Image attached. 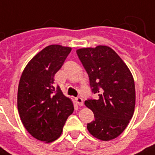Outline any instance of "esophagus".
<instances>
[{"label": "esophagus", "instance_id": "34e87169", "mask_svg": "<svg viewBox=\"0 0 155 155\" xmlns=\"http://www.w3.org/2000/svg\"><path fill=\"white\" fill-rule=\"evenodd\" d=\"M75 103L77 104L79 106H83L84 105V101L81 97H77V98H75Z\"/></svg>", "mask_w": 155, "mask_h": 155}]
</instances>
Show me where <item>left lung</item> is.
I'll use <instances>...</instances> for the list:
<instances>
[{
	"label": "left lung",
	"instance_id": "8db88e82",
	"mask_svg": "<svg viewBox=\"0 0 155 155\" xmlns=\"http://www.w3.org/2000/svg\"><path fill=\"white\" fill-rule=\"evenodd\" d=\"M77 55L87 71L97 100L85 101L95 120L87 125L96 138L110 141L127 127L135 108V85L132 73L111 47L80 48Z\"/></svg>",
	"mask_w": 155,
	"mask_h": 155
}]
</instances>
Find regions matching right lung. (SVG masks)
Wrapping results in <instances>:
<instances>
[{
	"mask_svg": "<svg viewBox=\"0 0 155 155\" xmlns=\"http://www.w3.org/2000/svg\"><path fill=\"white\" fill-rule=\"evenodd\" d=\"M71 51L68 47L50 45L25 66L18 90V109L28 133L50 143L60 137L66 120L74 111L71 100L54 87V75Z\"/></svg>",
	"mask_w": 155,
	"mask_h": 155,
	"instance_id": "1",
	"label": "right lung"
}]
</instances>
